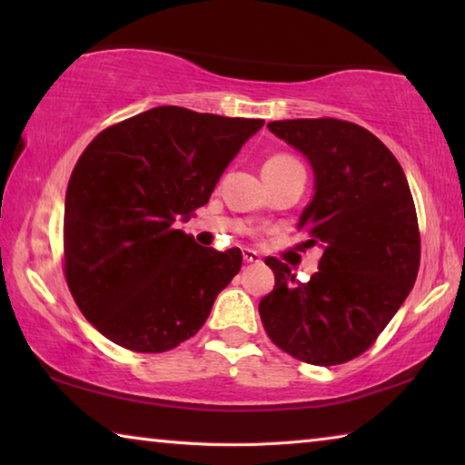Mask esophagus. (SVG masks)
I'll use <instances>...</instances> for the list:
<instances>
[{"mask_svg":"<svg viewBox=\"0 0 465 465\" xmlns=\"http://www.w3.org/2000/svg\"><path fill=\"white\" fill-rule=\"evenodd\" d=\"M243 261H246L248 264H258V262H262V256L258 254L256 250L246 248V250H243Z\"/></svg>","mask_w":465,"mask_h":465,"instance_id":"1","label":"esophagus"}]
</instances>
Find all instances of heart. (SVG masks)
Masks as SVG:
<instances>
[{
    "label": "heart",
    "instance_id": "obj_1",
    "mask_svg": "<svg viewBox=\"0 0 465 465\" xmlns=\"http://www.w3.org/2000/svg\"><path fill=\"white\" fill-rule=\"evenodd\" d=\"M299 166V162L295 157L291 155H272L269 160L264 162V168L262 170H282V168H293Z\"/></svg>",
    "mask_w": 465,
    "mask_h": 465
}]
</instances>
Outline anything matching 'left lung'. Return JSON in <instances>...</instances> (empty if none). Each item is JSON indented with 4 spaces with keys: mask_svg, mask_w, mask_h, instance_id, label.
Instances as JSON below:
<instances>
[{
    "mask_svg": "<svg viewBox=\"0 0 465 465\" xmlns=\"http://www.w3.org/2000/svg\"><path fill=\"white\" fill-rule=\"evenodd\" d=\"M269 131L313 170V196L297 227L322 258L308 282L266 258L274 289L258 312L271 341L291 357L346 363L371 346L416 281L420 238L411 186L390 149L355 123L272 121Z\"/></svg>",
    "mask_w": 465,
    "mask_h": 465,
    "instance_id": "left-lung-1",
    "label": "left lung"
}]
</instances>
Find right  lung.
Instances as JSON below:
<instances>
[{
    "label": "right lung",
    "instance_id": "obj_1",
    "mask_svg": "<svg viewBox=\"0 0 465 465\" xmlns=\"http://www.w3.org/2000/svg\"><path fill=\"white\" fill-rule=\"evenodd\" d=\"M262 124L157 106L85 147L65 194V277L77 308L108 341L163 352L207 322L240 272L242 252L199 246L176 227L209 203Z\"/></svg>",
    "mask_w": 465,
    "mask_h": 465
}]
</instances>
